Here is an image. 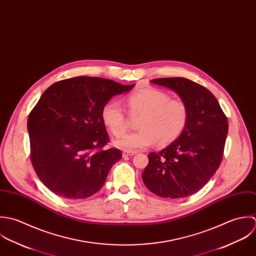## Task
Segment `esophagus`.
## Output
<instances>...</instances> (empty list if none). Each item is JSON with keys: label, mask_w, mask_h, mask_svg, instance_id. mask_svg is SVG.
Masks as SVG:
<instances>
[{"label": "esophagus", "mask_w": 256, "mask_h": 256, "mask_svg": "<svg viewBox=\"0 0 256 256\" xmlns=\"http://www.w3.org/2000/svg\"><path fill=\"white\" fill-rule=\"evenodd\" d=\"M136 154V152H122V157H128V156H132Z\"/></svg>", "instance_id": "34e87169"}]
</instances>
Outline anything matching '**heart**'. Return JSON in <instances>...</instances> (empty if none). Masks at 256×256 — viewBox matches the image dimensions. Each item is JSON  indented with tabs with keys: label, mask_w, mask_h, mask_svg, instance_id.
<instances>
[{
	"label": "heart",
	"mask_w": 256,
	"mask_h": 256,
	"mask_svg": "<svg viewBox=\"0 0 256 256\" xmlns=\"http://www.w3.org/2000/svg\"><path fill=\"white\" fill-rule=\"evenodd\" d=\"M130 118H140L138 132H132L116 140L114 144L128 152H136L157 142L164 146L176 140L184 132L189 108L180 99H170L165 92L156 88H146L126 98ZM104 126L114 136L124 134L130 126L122 104L112 100L106 102L101 112Z\"/></svg>",
	"instance_id": "heart-1"
}]
</instances>
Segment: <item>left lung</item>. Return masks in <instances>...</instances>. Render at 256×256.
I'll list each match as a JSON object with an SVG mask.
<instances>
[{
	"instance_id": "1",
	"label": "left lung",
	"mask_w": 256,
	"mask_h": 256,
	"mask_svg": "<svg viewBox=\"0 0 256 256\" xmlns=\"http://www.w3.org/2000/svg\"><path fill=\"white\" fill-rule=\"evenodd\" d=\"M152 83L175 91L188 106L189 118L174 142L148 154L144 183L162 198L191 196L208 182L222 162L228 118L216 97L198 83L183 77L157 78Z\"/></svg>"
}]
</instances>
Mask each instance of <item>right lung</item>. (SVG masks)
I'll list each match as a JSON object with an SVG mask.
<instances>
[{
    "label": "right lung",
    "mask_w": 256,
    "mask_h": 256,
    "mask_svg": "<svg viewBox=\"0 0 256 256\" xmlns=\"http://www.w3.org/2000/svg\"><path fill=\"white\" fill-rule=\"evenodd\" d=\"M134 86L78 76L58 81L44 92L28 118L30 160L55 195L78 200L102 188L112 166L122 159L120 150L104 148L108 136L102 106Z\"/></svg>",
    "instance_id": "1"
}]
</instances>
